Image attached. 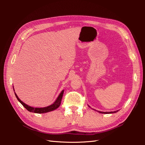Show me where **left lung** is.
Segmentation results:
<instances>
[{"label": "left lung", "instance_id": "obj_1", "mask_svg": "<svg viewBox=\"0 0 145 145\" xmlns=\"http://www.w3.org/2000/svg\"><path fill=\"white\" fill-rule=\"evenodd\" d=\"M88 106L89 108H90V106L88 105ZM94 110H96L95 109H93ZM97 112H98L99 113H104V114H110V113H116V112H118L119 110H116V111H114V112H101V111H99V110H96Z\"/></svg>", "mask_w": 145, "mask_h": 145}]
</instances>
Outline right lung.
<instances>
[{"mask_svg":"<svg viewBox=\"0 0 145 145\" xmlns=\"http://www.w3.org/2000/svg\"><path fill=\"white\" fill-rule=\"evenodd\" d=\"M13 90L14 92V95L16 96L17 99L18 100V101L24 106V107L30 112H33V113H47V112H49L53 110H55V109H57L59 106L60 105L61 103V101H62V98L63 95V92H64V90H62V92L60 93V94L59 95L58 97H57V99H56V101L53 102V104L46 106V107H44V108H34V107H32V106H29L27 105H26V103H25L24 102H22L20 99L19 98V97L18 96V95H16V93H15L14 92V89L13 86Z\"/></svg>","mask_w":145,"mask_h":145,"instance_id":"right-lung-1","label":"right lung"}]
</instances>
